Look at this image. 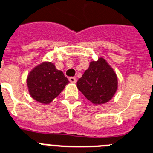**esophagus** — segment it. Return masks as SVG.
I'll return each instance as SVG.
<instances>
[{"instance_id":"34e87169","label":"esophagus","mask_w":153,"mask_h":153,"mask_svg":"<svg viewBox=\"0 0 153 153\" xmlns=\"http://www.w3.org/2000/svg\"><path fill=\"white\" fill-rule=\"evenodd\" d=\"M69 81H70L71 82L75 83L76 82V79H75L74 77H70V78H69Z\"/></svg>"}]
</instances>
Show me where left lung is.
Returning <instances> with one entry per match:
<instances>
[{
    "mask_svg": "<svg viewBox=\"0 0 153 153\" xmlns=\"http://www.w3.org/2000/svg\"><path fill=\"white\" fill-rule=\"evenodd\" d=\"M118 86L117 76L105 59L93 61L77 82V87L94 105L105 104L114 96Z\"/></svg>",
    "mask_w": 153,
    "mask_h": 153,
    "instance_id": "1",
    "label": "left lung"
}]
</instances>
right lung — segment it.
I'll return each mask as SVG.
<instances>
[{
  "label": "right lung",
  "mask_w": 153,
  "mask_h": 153,
  "mask_svg": "<svg viewBox=\"0 0 153 153\" xmlns=\"http://www.w3.org/2000/svg\"><path fill=\"white\" fill-rule=\"evenodd\" d=\"M69 82L61 71L52 63H43L28 75L27 85L30 94L38 102L48 104L59 95Z\"/></svg>",
  "instance_id": "1"
}]
</instances>
